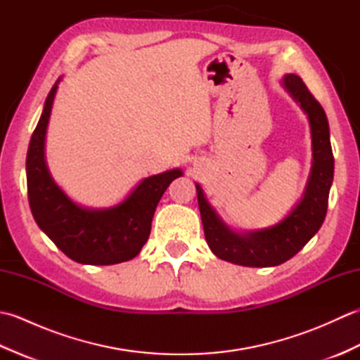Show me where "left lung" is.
<instances>
[{"mask_svg":"<svg viewBox=\"0 0 360 360\" xmlns=\"http://www.w3.org/2000/svg\"><path fill=\"white\" fill-rule=\"evenodd\" d=\"M280 83L307 114L311 129V172L300 201L277 224L238 232L221 219L205 198L202 187L195 184L205 241L218 258L233 264L269 267L288 262L319 232L326 215L328 196L334 178V158L326 114L298 75L286 74Z\"/></svg>","mask_w":360,"mask_h":360,"instance_id":"left-lung-1","label":"left lung"}]
</instances>
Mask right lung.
Masks as SVG:
<instances>
[{
	"instance_id": "obj_1",
	"label": "right lung",
	"mask_w": 360,
	"mask_h": 360,
	"mask_svg": "<svg viewBox=\"0 0 360 360\" xmlns=\"http://www.w3.org/2000/svg\"><path fill=\"white\" fill-rule=\"evenodd\" d=\"M60 77L49 91L30 137L26 176L29 205L38 227L66 257L82 264H117L133 259L147 243L158 202L181 168L143 178L120 202L89 209L74 202L53 181L46 162V133Z\"/></svg>"
}]
</instances>
